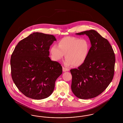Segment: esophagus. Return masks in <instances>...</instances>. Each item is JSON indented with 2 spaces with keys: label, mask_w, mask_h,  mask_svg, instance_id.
I'll use <instances>...</instances> for the list:
<instances>
[{
  "label": "esophagus",
  "mask_w": 123,
  "mask_h": 123,
  "mask_svg": "<svg viewBox=\"0 0 123 123\" xmlns=\"http://www.w3.org/2000/svg\"><path fill=\"white\" fill-rule=\"evenodd\" d=\"M68 70H69L67 68H65V67H63V72H66V71H68Z\"/></svg>",
  "instance_id": "esophagus-1"
}]
</instances>
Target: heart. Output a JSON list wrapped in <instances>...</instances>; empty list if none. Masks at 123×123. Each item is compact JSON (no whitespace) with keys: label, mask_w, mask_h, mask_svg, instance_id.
<instances>
[{"label":"heart","mask_w":123,"mask_h":123,"mask_svg":"<svg viewBox=\"0 0 123 123\" xmlns=\"http://www.w3.org/2000/svg\"><path fill=\"white\" fill-rule=\"evenodd\" d=\"M90 50V45L87 40L73 37H64L59 42L58 46L51 47L50 53L52 59L59 61L65 55L64 64L78 67L83 64L87 59Z\"/></svg>","instance_id":"1"}]
</instances>
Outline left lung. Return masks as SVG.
Returning a JSON list of instances; mask_svg holds the SVG:
<instances>
[{"label": "left lung", "mask_w": 123, "mask_h": 123, "mask_svg": "<svg viewBox=\"0 0 123 123\" xmlns=\"http://www.w3.org/2000/svg\"><path fill=\"white\" fill-rule=\"evenodd\" d=\"M76 34L87 35L91 47L85 63L70 70L72 76L71 90L78 98H93L101 94L113 79L115 54L109 41L95 30Z\"/></svg>", "instance_id": "left-lung-1"}]
</instances>
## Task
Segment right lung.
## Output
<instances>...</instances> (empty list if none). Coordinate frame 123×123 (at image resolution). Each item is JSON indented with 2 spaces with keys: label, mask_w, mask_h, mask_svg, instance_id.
<instances>
[{
  "label": "right lung",
  "mask_w": 123,
  "mask_h": 123,
  "mask_svg": "<svg viewBox=\"0 0 123 123\" xmlns=\"http://www.w3.org/2000/svg\"><path fill=\"white\" fill-rule=\"evenodd\" d=\"M56 41L53 35L35 32L19 41L11 59L12 80L26 96L45 99L53 93L62 73L58 62L49 58V48Z\"/></svg>",
  "instance_id": "1"
}]
</instances>
